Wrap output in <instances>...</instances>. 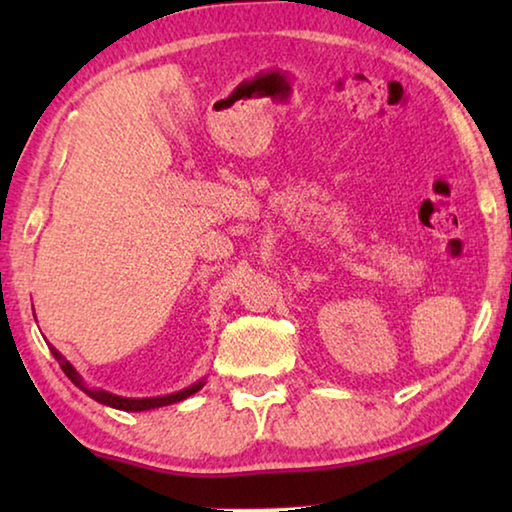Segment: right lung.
Listing matches in <instances>:
<instances>
[{"mask_svg": "<svg viewBox=\"0 0 512 512\" xmlns=\"http://www.w3.org/2000/svg\"><path fill=\"white\" fill-rule=\"evenodd\" d=\"M51 354H54L65 375L72 379L74 384L79 386L83 393H88L92 400L112 406V409H121V411H149V409H158V406H167V404H173V402L187 400L189 395H194L196 391H201V388H203V381H198V384L185 388V391H178V393H171V395H164V397H146V400H131V397H119V395H112V393H106V391H92V388H85L81 377H79V372L72 368V363H69L56 348H51Z\"/></svg>", "mask_w": 512, "mask_h": 512, "instance_id": "right-lung-1", "label": "right lung"}]
</instances>
